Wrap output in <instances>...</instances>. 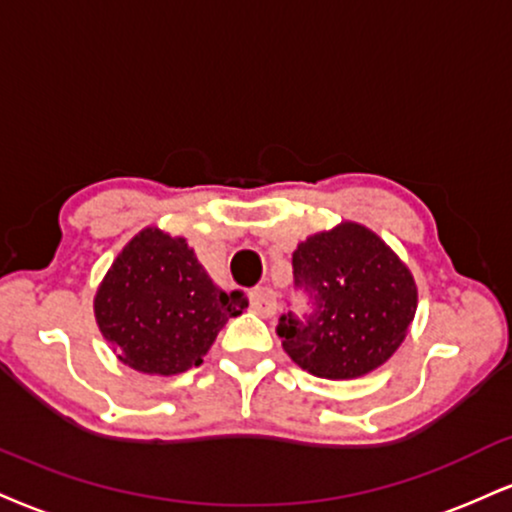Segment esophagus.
Returning a JSON list of instances; mask_svg holds the SVG:
<instances>
[{"instance_id": "obj_1", "label": "esophagus", "mask_w": 512, "mask_h": 512, "mask_svg": "<svg viewBox=\"0 0 512 512\" xmlns=\"http://www.w3.org/2000/svg\"><path fill=\"white\" fill-rule=\"evenodd\" d=\"M250 307L252 312H257L260 317H272L276 312V293L267 286L255 288V291L250 293Z\"/></svg>"}]
</instances>
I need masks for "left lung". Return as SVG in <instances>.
Wrapping results in <instances>:
<instances>
[{"label":"left lung","instance_id":"8db88e82","mask_svg":"<svg viewBox=\"0 0 512 512\" xmlns=\"http://www.w3.org/2000/svg\"><path fill=\"white\" fill-rule=\"evenodd\" d=\"M295 288L310 312L276 326L281 346L305 372L355 379L396 353L417 310L410 269L377 233L355 221L315 233L293 252Z\"/></svg>","mask_w":512,"mask_h":512}]
</instances>
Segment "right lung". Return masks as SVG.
Instances as JSON below:
<instances>
[{"instance_id":"add662e5","label":"right lung","mask_w":512,"mask_h":512,"mask_svg":"<svg viewBox=\"0 0 512 512\" xmlns=\"http://www.w3.org/2000/svg\"><path fill=\"white\" fill-rule=\"evenodd\" d=\"M248 307L209 279L186 238L143 229L116 257L95 295L102 336L123 365L143 374L197 367L221 326Z\"/></svg>"}]
</instances>
